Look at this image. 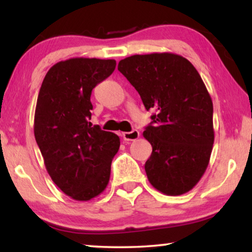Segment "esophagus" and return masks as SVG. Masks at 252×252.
Listing matches in <instances>:
<instances>
[{"label": "esophagus", "instance_id": "esophagus-1", "mask_svg": "<svg viewBox=\"0 0 252 252\" xmlns=\"http://www.w3.org/2000/svg\"><path fill=\"white\" fill-rule=\"evenodd\" d=\"M122 136H123L124 141H134V140L139 139L140 133H139V130L134 129V130H132V132H125V133H123Z\"/></svg>", "mask_w": 252, "mask_h": 252}]
</instances>
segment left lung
<instances>
[{
	"mask_svg": "<svg viewBox=\"0 0 252 252\" xmlns=\"http://www.w3.org/2000/svg\"><path fill=\"white\" fill-rule=\"evenodd\" d=\"M118 70L136 89L153 122L148 180L165 195H182L201 180L215 142L213 104L201 75L180 55L154 53L122 60Z\"/></svg>",
	"mask_w": 252,
	"mask_h": 252,
	"instance_id": "8db88e82",
	"label": "left lung"
}]
</instances>
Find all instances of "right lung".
Listing matches in <instances>:
<instances>
[{
	"mask_svg": "<svg viewBox=\"0 0 252 252\" xmlns=\"http://www.w3.org/2000/svg\"><path fill=\"white\" fill-rule=\"evenodd\" d=\"M116 68L115 60L70 58L47 72L37 96L34 135L55 185L75 201L106 188L120 140L89 122L93 88Z\"/></svg>",
	"mask_w": 252,
	"mask_h": 252,
	"instance_id": "add662e5",
	"label": "right lung"
}]
</instances>
